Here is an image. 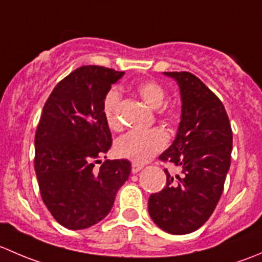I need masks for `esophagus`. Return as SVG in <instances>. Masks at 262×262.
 I'll return each instance as SVG.
<instances>
[{
    "label": "esophagus",
    "instance_id": "1",
    "mask_svg": "<svg viewBox=\"0 0 262 262\" xmlns=\"http://www.w3.org/2000/svg\"><path fill=\"white\" fill-rule=\"evenodd\" d=\"M143 168V165H139V163H132V172L137 173Z\"/></svg>",
    "mask_w": 262,
    "mask_h": 262
}]
</instances>
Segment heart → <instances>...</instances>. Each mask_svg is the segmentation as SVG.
<instances>
[{
	"label": "heart",
	"mask_w": 262,
	"mask_h": 262,
	"mask_svg": "<svg viewBox=\"0 0 262 262\" xmlns=\"http://www.w3.org/2000/svg\"><path fill=\"white\" fill-rule=\"evenodd\" d=\"M137 92L143 99L150 109H158L166 100V91L158 82L146 81L137 87ZM120 102V92L112 89L106 94L102 105V112L106 119L107 125L114 130L121 128L120 119L118 115V107ZM168 119H173L178 115L175 106H170L166 110ZM167 143V134L160 128H152L148 130H132L125 136L120 137L115 142V153L121 158H126L137 163H144L149 161L156 153L160 152Z\"/></svg>",
	"instance_id": "b5f03b06"
}]
</instances>
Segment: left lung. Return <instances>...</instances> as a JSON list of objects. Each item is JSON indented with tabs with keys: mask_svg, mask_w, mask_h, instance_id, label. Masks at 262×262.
<instances>
[{
	"mask_svg": "<svg viewBox=\"0 0 262 262\" xmlns=\"http://www.w3.org/2000/svg\"><path fill=\"white\" fill-rule=\"evenodd\" d=\"M179 84L181 121L170 147L160 156L180 173L165 170V189L149 196L152 221L171 234L196 231L212 215L231 166L232 129L221 100L190 72H163Z\"/></svg>",
	"mask_w": 262,
	"mask_h": 262,
	"instance_id": "left-lung-1",
	"label": "left lung"
}]
</instances>
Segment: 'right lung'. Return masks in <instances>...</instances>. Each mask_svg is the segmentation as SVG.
<instances>
[{"label": "right lung", "mask_w": 262, "mask_h": 262, "mask_svg": "<svg viewBox=\"0 0 262 262\" xmlns=\"http://www.w3.org/2000/svg\"><path fill=\"white\" fill-rule=\"evenodd\" d=\"M123 76L110 68L83 66L54 87L43 107L34 167L44 204L68 229L102 221L130 175L128 160H106L94 170L100 158H106L113 141L104 99Z\"/></svg>", "instance_id": "right-lung-1"}]
</instances>
